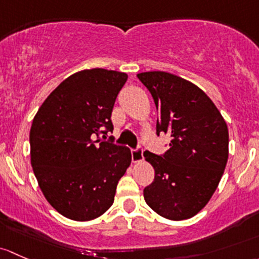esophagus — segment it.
<instances>
[{
  "instance_id": "34e87169",
  "label": "esophagus",
  "mask_w": 259,
  "mask_h": 259,
  "mask_svg": "<svg viewBox=\"0 0 259 259\" xmlns=\"http://www.w3.org/2000/svg\"><path fill=\"white\" fill-rule=\"evenodd\" d=\"M131 154H132L133 163H140V162L143 161V149L141 147L132 149V151H131Z\"/></svg>"
}]
</instances>
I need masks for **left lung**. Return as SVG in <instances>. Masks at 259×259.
I'll list each match as a JSON object with an SVG mask.
<instances>
[{"instance_id": "obj_1", "label": "left lung", "mask_w": 259, "mask_h": 259, "mask_svg": "<svg viewBox=\"0 0 259 259\" xmlns=\"http://www.w3.org/2000/svg\"><path fill=\"white\" fill-rule=\"evenodd\" d=\"M158 112L157 135L170 136L163 157L146 151L154 181L143 191L146 203L170 221L204 208L218 187L228 159V128L212 100L187 79L163 71L137 74Z\"/></svg>"}]
</instances>
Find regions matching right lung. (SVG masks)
<instances>
[{
	"mask_svg": "<svg viewBox=\"0 0 259 259\" xmlns=\"http://www.w3.org/2000/svg\"><path fill=\"white\" fill-rule=\"evenodd\" d=\"M127 77L105 68L76 72L33 117L32 168L45 198L66 218L86 222L102 215L130 167L128 148L100 138L113 130L112 110Z\"/></svg>",
	"mask_w": 259,
	"mask_h": 259,
	"instance_id": "right-lung-1",
	"label": "right lung"
}]
</instances>
